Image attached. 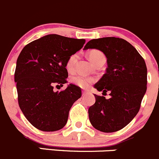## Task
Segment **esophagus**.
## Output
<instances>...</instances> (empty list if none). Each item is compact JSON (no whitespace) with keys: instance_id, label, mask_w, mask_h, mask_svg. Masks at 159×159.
Returning a JSON list of instances; mask_svg holds the SVG:
<instances>
[{"instance_id":"34e87169","label":"esophagus","mask_w":159,"mask_h":159,"mask_svg":"<svg viewBox=\"0 0 159 159\" xmlns=\"http://www.w3.org/2000/svg\"><path fill=\"white\" fill-rule=\"evenodd\" d=\"M89 92H86V91H83L82 92V95H88V94H89Z\"/></svg>"}]
</instances>
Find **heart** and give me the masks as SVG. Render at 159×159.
Here are the masks:
<instances>
[{
  "instance_id": "b5f03b06",
  "label": "heart",
  "mask_w": 159,
  "mask_h": 159,
  "mask_svg": "<svg viewBox=\"0 0 159 159\" xmlns=\"http://www.w3.org/2000/svg\"><path fill=\"white\" fill-rule=\"evenodd\" d=\"M89 57L95 65L100 60L106 59L104 54L99 50H92V51H91L89 53ZM78 59H79V56H78V53H74V54L70 55L69 57L67 62H66V68L69 72L75 71ZM71 81L74 84L78 85V87L82 88V89H88L91 85V84L95 82V79L93 78H89V77L77 75V76H74L71 78Z\"/></svg>"
}]
</instances>
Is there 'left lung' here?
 Wrapping results in <instances>:
<instances>
[{
    "label": "left lung",
    "instance_id": "8db88e82",
    "mask_svg": "<svg viewBox=\"0 0 159 159\" xmlns=\"http://www.w3.org/2000/svg\"><path fill=\"white\" fill-rule=\"evenodd\" d=\"M97 49L107 58L106 74L95 84L110 98L95 95V104L89 109L92 125L96 130L112 133L124 128L138 114L147 90V67L138 50L124 39H92L84 47ZM102 93V94H103Z\"/></svg>",
    "mask_w": 159,
    "mask_h": 159
}]
</instances>
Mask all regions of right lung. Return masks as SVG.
<instances>
[{
	"instance_id": "obj_1",
	"label": "right lung",
	"mask_w": 159,
	"mask_h": 159,
	"mask_svg": "<svg viewBox=\"0 0 159 159\" xmlns=\"http://www.w3.org/2000/svg\"><path fill=\"white\" fill-rule=\"evenodd\" d=\"M84 43L83 39L51 34L29 43L20 53L15 72L18 105L38 130L62 129L72 105L81 98V89L75 84L61 92H54L53 87L67 82L66 62Z\"/></svg>"
}]
</instances>
